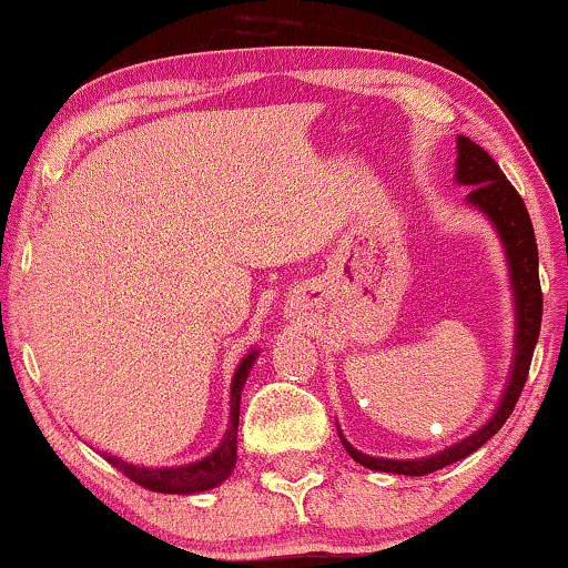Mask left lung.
<instances>
[{
  "mask_svg": "<svg viewBox=\"0 0 568 568\" xmlns=\"http://www.w3.org/2000/svg\"><path fill=\"white\" fill-rule=\"evenodd\" d=\"M457 181L465 185H473L468 193V201L478 206L488 220L496 224L499 235L504 240L509 255V271H511V290H515L517 300V346H515V367H511V379L504 393L501 406L491 416L484 429H478L473 437L457 442L455 447L442 449L439 455L424 457V460H383V457L362 455L348 442H344L346 453L354 457L356 463L372 470L385 473H400V476H426L439 468H447L470 453H476L480 445H486L496 432L501 429L504 422L515 410L519 393H523L527 372H530L532 352L540 336V321H542V292H540V276H538V243H535V230L527 214V206L523 196H519L515 185L507 181L501 168L496 165L491 154L484 146L470 142L468 136H457Z\"/></svg>",
  "mask_w": 568,
  "mask_h": 568,
  "instance_id": "8db88e82",
  "label": "left lung"
}]
</instances>
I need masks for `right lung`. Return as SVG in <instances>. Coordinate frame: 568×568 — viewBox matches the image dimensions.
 <instances>
[{"label": "right lung", "instance_id": "add662e5", "mask_svg": "<svg viewBox=\"0 0 568 568\" xmlns=\"http://www.w3.org/2000/svg\"><path fill=\"white\" fill-rule=\"evenodd\" d=\"M255 362V352L247 354L243 364H240L235 372V379H232V416H230V429L224 434L222 445L214 449L212 455L204 457V460L181 465V468H136V465L123 463L121 457L108 455L105 460L119 468L123 476L134 480V484L150 488V491L158 494H196L206 491V488L220 486L222 480L230 478L232 468L237 463V422H240V393H243V385L247 379V372H251Z\"/></svg>", "mask_w": 568, "mask_h": 568}]
</instances>
